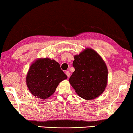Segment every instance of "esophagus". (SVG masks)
<instances>
[{
	"label": "esophagus",
	"instance_id": "esophagus-1",
	"mask_svg": "<svg viewBox=\"0 0 133 133\" xmlns=\"http://www.w3.org/2000/svg\"><path fill=\"white\" fill-rule=\"evenodd\" d=\"M65 74H66V75H67V77H69V75H70V73H69V71H65Z\"/></svg>",
	"mask_w": 133,
	"mask_h": 133
}]
</instances>
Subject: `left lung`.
<instances>
[{"label":"left lung","mask_w":133,"mask_h":133,"mask_svg":"<svg viewBox=\"0 0 133 133\" xmlns=\"http://www.w3.org/2000/svg\"><path fill=\"white\" fill-rule=\"evenodd\" d=\"M75 71L69 81L75 92L82 98L92 99L101 94L107 84L108 70L98 54L87 48L74 56Z\"/></svg>","instance_id":"8db88e82"}]
</instances>
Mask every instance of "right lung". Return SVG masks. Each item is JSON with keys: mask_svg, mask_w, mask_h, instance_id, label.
I'll return each instance as SVG.
<instances>
[{"mask_svg": "<svg viewBox=\"0 0 133 133\" xmlns=\"http://www.w3.org/2000/svg\"><path fill=\"white\" fill-rule=\"evenodd\" d=\"M66 78L67 76L57 62L49 58H43L32 64L26 79L32 95L45 99L53 94L59 82Z\"/></svg>", "mask_w": 133, "mask_h": 133, "instance_id": "1", "label": "right lung"}]
</instances>
